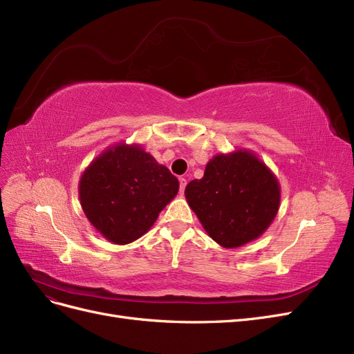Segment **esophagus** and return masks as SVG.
Here are the masks:
<instances>
[{
  "label": "esophagus",
  "mask_w": 354,
  "mask_h": 354,
  "mask_svg": "<svg viewBox=\"0 0 354 354\" xmlns=\"http://www.w3.org/2000/svg\"><path fill=\"white\" fill-rule=\"evenodd\" d=\"M185 187H187V179L185 178H179V191H180V194H184Z\"/></svg>",
  "instance_id": "34e87169"
}]
</instances>
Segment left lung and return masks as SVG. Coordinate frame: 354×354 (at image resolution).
Instances as JSON below:
<instances>
[{
    "mask_svg": "<svg viewBox=\"0 0 354 354\" xmlns=\"http://www.w3.org/2000/svg\"><path fill=\"white\" fill-rule=\"evenodd\" d=\"M185 198L212 239L236 248L254 241L275 219L281 187L253 151L235 150L209 160L204 176L187 185Z\"/></svg>",
    "mask_w": 354,
    "mask_h": 354,
    "instance_id": "obj_1",
    "label": "left lung"
}]
</instances>
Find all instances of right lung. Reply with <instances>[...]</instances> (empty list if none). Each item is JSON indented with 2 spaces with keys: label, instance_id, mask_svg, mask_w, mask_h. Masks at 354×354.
Segmentation results:
<instances>
[{
  "label": "right lung",
  "instance_id": "obj_1",
  "mask_svg": "<svg viewBox=\"0 0 354 354\" xmlns=\"http://www.w3.org/2000/svg\"><path fill=\"white\" fill-rule=\"evenodd\" d=\"M178 189L176 176L140 144L119 142L84 170L79 200L97 232L124 245L148 232Z\"/></svg>",
  "mask_w": 354,
  "mask_h": 354
}]
</instances>
